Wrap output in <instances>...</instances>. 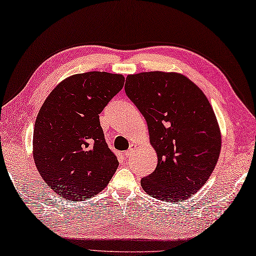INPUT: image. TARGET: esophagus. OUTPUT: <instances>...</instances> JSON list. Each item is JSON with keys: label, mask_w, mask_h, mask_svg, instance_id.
<instances>
[{"label": "esophagus", "mask_w": 256, "mask_h": 256, "mask_svg": "<svg viewBox=\"0 0 256 256\" xmlns=\"http://www.w3.org/2000/svg\"><path fill=\"white\" fill-rule=\"evenodd\" d=\"M136 144H131V146H130L126 151H125V156L126 158H131L133 156V153L136 152Z\"/></svg>", "instance_id": "esophagus-1"}]
</instances>
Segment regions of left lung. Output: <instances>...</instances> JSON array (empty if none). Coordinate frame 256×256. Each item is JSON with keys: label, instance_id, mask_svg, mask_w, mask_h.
<instances>
[{"label": "left lung", "instance_id": "left-lung-1", "mask_svg": "<svg viewBox=\"0 0 256 256\" xmlns=\"http://www.w3.org/2000/svg\"><path fill=\"white\" fill-rule=\"evenodd\" d=\"M125 94L146 120L158 164L141 186L162 202L192 197L206 184L220 158L222 138L205 94L176 72L128 75Z\"/></svg>", "mask_w": 256, "mask_h": 256}]
</instances>
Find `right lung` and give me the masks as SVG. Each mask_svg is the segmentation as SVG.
<instances>
[{
	"label": "right lung",
	"mask_w": 256,
	"mask_h": 256,
	"mask_svg": "<svg viewBox=\"0 0 256 256\" xmlns=\"http://www.w3.org/2000/svg\"><path fill=\"white\" fill-rule=\"evenodd\" d=\"M123 86L118 74H77L41 106L34 130V164L59 196L75 202L94 197L112 179L118 161L105 141L100 114Z\"/></svg>",
	"instance_id": "1"
}]
</instances>
